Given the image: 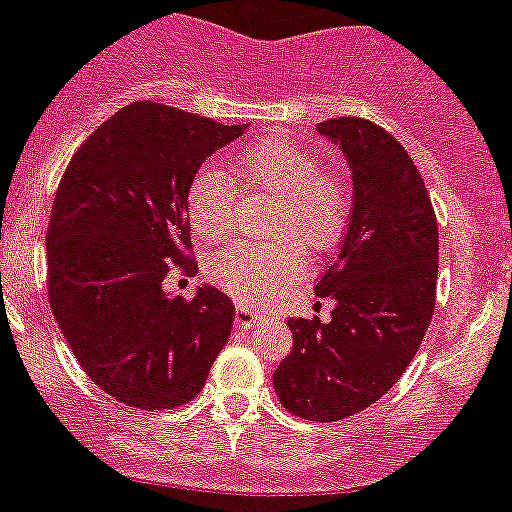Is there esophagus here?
I'll list each match as a JSON object with an SVG mask.
<instances>
[{
  "label": "esophagus",
  "mask_w": 512,
  "mask_h": 512,
  "mask_svg": "<svg viewBox=\"0 0 512 512\" xmlns=\"http://www.w3.org/2000/svg\"><path fill=\"white\" fill-rule=\"evenodd\" d=\"M265 319H268L265 314H260L255 309H247V306H237V314H234V324H237L239 330H252V327H257Z\"/></svg>",
  "instance_id": "34e87169"
}]
</instances>
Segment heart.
Masks as SVG:
<instances>
[{
    "mask_svg": "<svg viewBox=\"0 0 512 512\" xmlns=\"http://www.w3.org/2000/svg\"><path fill=\"white\" fill-rule=\"evenodd\" d=\"M234 182L242 190L273 195L268 237L275 242H234L208 260V275L231 296L262 304L291 286L306 270L309 250H327L340 237L348 216V190L322 170L317 154L283 139L257 141L234 162ZM234 182L206 164L185 190V211L201 239L224 237L234 211Z\"/></svg>",
    "mask_w": 512,
    "mask_h": 512,
    "instance_id": "heart-1",
    "label": "heart"
}]
</instances>
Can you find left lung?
Instances as JSON below:
<instances>
[{"instance_id":"left-lung-1","label":"left lung","mask_w":512,"mask_h":512,"mask_svg":"<svg viewBox=\"0 0 512 512\" xmlns=\"http://www.w3.org/2000/svg\"><path fill=\"white\" fill-rule=\"evenodd\" d=\"M317 131L348 159L353 208L314 288L335 301L330 322L288 319L293 348L273 389L293 415L335 422L379 402L415 358L433 319L438 221L415 162L389 131L363 118H332Z\"/></svg>"}]
</instances>
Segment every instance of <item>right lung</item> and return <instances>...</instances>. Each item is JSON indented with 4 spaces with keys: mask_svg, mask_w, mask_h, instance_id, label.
Wrapping results in <instances>:
<instances>
[{
    "mask_svg": "<svg viewBox=\"0 0 512 512\" xmlns=\"http://www.w3.org/2000/svg\"><path fill=\"white\" fill-rule=\"evenodd\" d=\"M247 131L131 102L71 157L48 221V301L71 353L105 394L172 410L203 389L234 304L219 288L164 291L172 262L193 273L185 190L213 151Z\"/></svg>",
    "mask_w": 512,
    "mask_h": 512,
    "instance_id": "add662e5",
    "label": "right lung"
}]
</instances>
